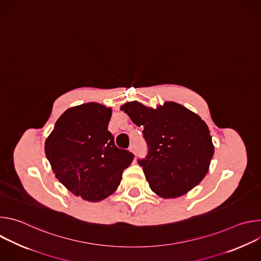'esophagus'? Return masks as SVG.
<instances>
[{
	"instance_id": "esophagus-1",
	"label": "esophagus",
	"mask_w": 261,
	"mask_h": 261,
	"mask_svg": "<svg viewBox=\"0 0 261 261\" xmlns=\"http://www.w3.org/2000/svg\"><path fill=\"white\" fill-rule=\"evenodd\" d=\"M130 151H131L132 153L136 154V148H135V145H134V144H131V146H130Z\"/></svg>"
}]
</instances>
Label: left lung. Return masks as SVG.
<instances>
[{
  "label": "left lung",
  "mask_w": 261,
  "mask_h": 261,
  "mask_svg": "<svg viewBox=\"0 0 261 261\" xmlns=\"http://www.w3.org/2000/svg\"><path fill=\"white\" fill-rule=\"evenodd\" d=\"M121 109L135 125L143 127L147 155L137 162L152 191L163 198H175L202 180L214 145L208 127L199 116L175 102L153 109L133 101Z\"/></svg>",
  "instance_id": "8db88e82"
}]
</instances>
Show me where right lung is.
I'll list each match as a JSON object with an SVG mask.
<instances>
[{
  "label": "right lung",
  "instance_id": "add662e5",
  "mask_svg": "<svg viewBox=\"0 0 261 261\" xmlns=\"http://www.w3.org/2000/svg\"><path fill=\"white\" fill-rule=\"evenodd\" d=\"M111 108L85 103L67 109L45 141L56 177L74 195L100 201L113 194L134 155L119 148L108 129Z\"/></svg>",
  "mask_w": 261,
  "mask_h": 261
}]
</instances>
